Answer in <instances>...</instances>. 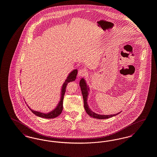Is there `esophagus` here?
Listing matches in <instances>:
<instances>
[{
	"label": "esophagus",
	"mask_w": 157,
	"mask_h": 157,
	"mask_svg": "<svg viewBox=\"0 0 157 157\" xmlns=\"http://www.w3.org/2000/svg\"><path fill=\"white\" fill-rule=\"evenodd\" d=\"M88 74V72L85 69H81L79 70L78 71V76H86Z\"/></svg>",
	"instance_id": "esophagus-1"
}]
</instances>
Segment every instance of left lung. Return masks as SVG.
Listing matches in <instances>:
<instances>
[{"label": "left lung", "mask_w": 157, "mask_h": 157, "mask_svg": "<svg viewBox=\"0 0 157 157\" xmlns=\"http://www.w3.org/2000/svg\"><path fill=\"white\" fill-rule=\"evenodd\" d=\"M79 85L81 89L82 94L83 96V103H84V107L86 112L87 114H88L90 116H91L93 118L98 119H109L110 117H112L113 116H115L117 114H119L120 112L114 114H111V115H101V114H98L96 113H94L92 112L89 107L88 103H87V99H88V91L89 88L86 85V81L83 78H82L79 82Z\"/></svg>", "instance_id": "8db88e82"}]
</instances>
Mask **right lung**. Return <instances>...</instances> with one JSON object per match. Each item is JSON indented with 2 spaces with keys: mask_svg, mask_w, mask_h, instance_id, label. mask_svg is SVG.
Returning a JSON list of instances; mask_svg holds the SVG:
<instances>
[{
  "mask_svg": "<svg viewBox=\"0 0 157 157\" xmlns=\"http://www.w3.org/2000/svg\"><path fill=\"white\" fill-rule=\"evenodd\" d=\"M77 73H78V70L74 69V71H72L69 74V75L68 76L67 79L63 83V87H62L61 101H59L58 106H56V108L54 110L51 111L50 113H43L33 110L29 107L28 106V107L30 109V110L34 114H36V116H37L38 117H43V118H46V119H52V118H55L57 116H58L61 113H62V111H63V96H64V94H65V92L66 91L67 85L70 82L74 81L75 80L76 75H77Z\"/></svg>",
  "mask_w": 157,
  "mask_h": 157,
  "instance_id": "add662e5",
  "label": "right lung"
}]
</instances>
